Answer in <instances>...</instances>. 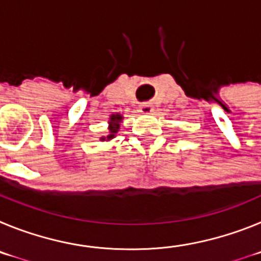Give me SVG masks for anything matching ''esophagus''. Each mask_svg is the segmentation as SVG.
Segmentation results:
<instances>
[{
	"label": "esophagus",
	"mask_w": 261,
	"mask_h": 261,
	"mask_svg": "<svg viewBox=\"0 0 261 261\" xmlns=\"http://www.w3.org/2000/svg\"><path fill=\"white\" fill-rule=\"evenodd\" d=\"M154 111V107L151 103H142L141 106H140V112L141 114H151Z\"/></svg>",
	"instance_id": "1"
}]
</instances>
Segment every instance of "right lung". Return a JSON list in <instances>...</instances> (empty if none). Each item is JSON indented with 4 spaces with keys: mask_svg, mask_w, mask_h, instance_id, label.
<instances>
[{
    "mask_svg": "<svg viewBox=\"0 0 261 261\" xmlns=\"http://www.w3.org/2000/svg\"><path fill=\"white\" fill-rule=\"evenodd\" d=\"M121 120H123V116L120 114L112 115V116L110 117V121H108V135L103 136V137H100L99 140H100V141H111L112 138L116 137V133L119 132Z\"/></svg>",
    "mask_w": 261,
    "mask_h": 261,
    "instance_id": "obj_1",
    "label": "right lung"
}]
</instances>
